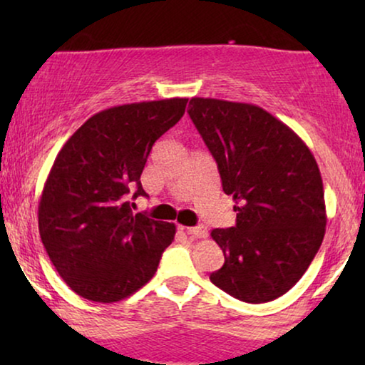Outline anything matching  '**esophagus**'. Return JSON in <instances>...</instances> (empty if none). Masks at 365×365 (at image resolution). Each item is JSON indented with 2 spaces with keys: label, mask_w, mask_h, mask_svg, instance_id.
I'll return each mask as SVG.
<instances>
[{
  "label": "esophagus",
  "mask_w": 365,
  "mask_h": 365,
  "mask_svg": "<svg viewBox=\"0 0 365 365\" xmlns=\"http://www.w3.org/2000/svg\"><path fill=\"white\" fill-rule=\"evenodd\" d=\"M186 232L191 234L192 237H197V239H202V237H207V229L204 226H196V227H186Z\"/></svg>",
  "instance_id": "34e87169"
}]
</instances>
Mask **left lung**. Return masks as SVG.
<instances>
[{"instance_id": "8db88e82", "label": "left lung", "mask_w": 365, "mask_h": 365, "mask_svg": "<svg viewBox=\"0 0 365 365\" xmlns=\"http://www.w3.org/2000/svg\"><path fill=\"white\" fill-rule=\"evenodd\" d=\"M187 113L237 212L236 226L211 232L226 259L211 282L242 302L274 301L307 271L326 234L316 159L291 128L256 104L192 98Z\"/></svg>"}]
</instances>
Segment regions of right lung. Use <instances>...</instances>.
Here are the masks:
<instances>
[{
	"mask_svg": "<svg viewBox=\"0 0 365 365\" xmlns=\"http://www.w3.org/2000/svg\"><path fill=\"white\" fill-rule=\"evenodd\" d=\"M186 98L114 106L88 119L58 153L38 206L43 246L78 296L118 302L151 281L176 226L133 212L153 144Z\"/></svg>",
	"mask_w": 365,
	"mask_h": 365,
	"instance_id": "1",
	"label": "right lung"
}]
</instances>
